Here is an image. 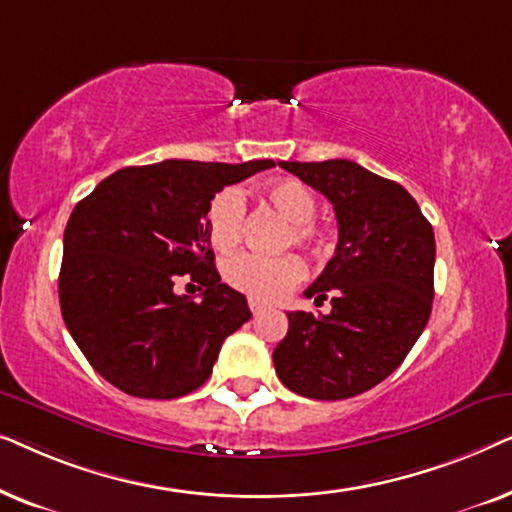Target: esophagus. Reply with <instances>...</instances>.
I'll use <instances>...</instances> for the list:
<instances>
[{"label": "esophagus", "mask_w": 512, "mask_h": 512, "mask_svg": "<svg viewBox=\"0 0 512 512\" xmlns=\"http://www.w3.org/2000/svg\"><path fill=\"white\" fill-rule=\"evenodd\" d=\"M249 310H251V314H254V317H258V314H261V312L265 310V305L261 303V300L249 298Z\"/></svg>", "instance_id": "esophagus-1"}]
</instances>
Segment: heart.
<instances>
[{
  "label": "heart",
  "mask_w": 512,
  "mask_h": 512,
  "mask_svg": "<svg viewBox=\"0 0 512 512\" xmlns=\"http://www.w3.org/2000/svg\"><path fill=\"white\" fill-rule=\"evenodd\" d=\"M265 198L291 221L289 242L310 247L319 240V228L312 219L317 216V198L298 179H279L265 188ZM247 202L240 188L228 186L219 191L207 207V237L216 251H230L244 235ZM221 275L235 291L247 293L256 300H279L293 286L305 279V263L296 254L263 256L242 251L223 261Z\"/></svg>",
  "instance_id": "b5f03b06"
}]
</instances>
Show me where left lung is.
Returning a JSON list of instances; mask_svg holds the SVG:
<instances>
[{"mask_svg": "<svg viewBox=\"0 0 512 512\" xmlns=\"http://www.w3.org/2000/svg\"><path fill=\"white\" fill-rule=\"evenodd\" d=\"M326 195L338 247L307 298L331 312H289V333L272 352L284 387L317 401L373 389L401 366L433 305L436 240L401 184L352 160L279 163Z\"/></svg>", "mask_w": 512, "mask_h": 512, "instance_id": "1", "label": "left lung"}]
</instances>
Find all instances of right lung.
I'll list each match as a JSON object with an SVG mask.
<instances>
[{
  "instance_id": "right-lung-1",
  "label": "right lung",
  "mask_w": 512,
  "mask_h": 512,
  "mask_svg": "<svg viewBox=\"0 0 512 512\" xmlns=\"http://www.w3.org/2000/svg\"><path fill=\"white\" fill-rule=\"evenodd\" d=\"M163 160L123 167L74 207L58 279L67 331L104 380L137 398H179L207 382L223 340L251 312L221 282L207 207L223 186L268 170ZM191 276L203 298L177 297Z\"/></svg>"
}]
</instances>
